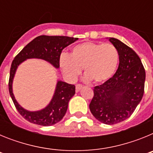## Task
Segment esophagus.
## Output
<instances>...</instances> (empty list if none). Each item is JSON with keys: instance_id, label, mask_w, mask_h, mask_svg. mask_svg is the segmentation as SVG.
Here are the masks:
<instances>
[{"instance_id": "1", "label": "esophagus", "mask_w": 153, "mask_h": 153, "mask_svg": "<svg viewBox=\"0 0 153 153\" xmlns=\"http://www.w3.org/2000/svg\"><path fill=\"white\" fill-rule=\"evenodd\" d=\"M82 87H83V86H82V85L76 84V91L79 92V90H81V88H82Z\"/></svg>"}]
</instances>
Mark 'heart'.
<instances>
[{
	"mask_svg": "<svg viewBox=\"0 0 153 153\" xmlns=\"http://www.w3.org/2000/svg\"><path fill=\"white\" fill-rule=\"evenodd\" d=\"M118 62V51L113 44L84 42L73 47L70 55L60 56V67L70 80H75L83 68L86 80L102 83L113 76Z\"/></svg>",
	"mask_w": 153,
	"mask_h": 153,
	"instance_id": "heart-1",
	"label": "heart"
}]
</instances>
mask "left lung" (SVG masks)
Wrapping results in <instances>:
<instances>
[{
    "label": "left lung",
    "mask_w": 153,
    "mask_h": 153,
    "mask_svg": "<svg viewBox=\"0 0 153 153\" xmlns=\"http://www.w3.org/2000/svg\"><path fill=\"white\" fill-rule=\"evenodd\" d=\"M106 39L118 51L119 67L113 77L94 87L90 109L100 122L113 125L129 118L140 102L144 93L146 72L133 50L118 39Z\"/></svg>",
    "instance_id": "obj_1"
}]
</instances>
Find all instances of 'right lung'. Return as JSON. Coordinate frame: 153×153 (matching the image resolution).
<instances>
[{
	"mask_svg": "<svg viewBox=\"0 0 153 153\" xmlns=\"http://www.w3.org/2000/svg\"><path fill=\"white\" fill-rule=\"evenodd\" d=\"M77 40L76 37L41 35L25 46L12 62L9 79L10 95L17 111L30 123L48 126L60 122L66 114L69 101L75 94V86L57 79L54 93L49 103L40 110L30 111L22 107L13 95V81L17 68L28 59H40L59 69L62 51Z\"/></svg>",
	"mask_w": 153,
	"mask_h": 153,
	"instance_id": "obj_1",
	"label": "right lung"
}]
</instances>
